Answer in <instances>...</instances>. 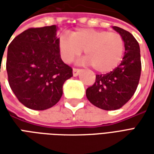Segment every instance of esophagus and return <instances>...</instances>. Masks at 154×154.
<instances>
[{"instance_id": "esophagus-1", "label": "esophagus", "mask_w": 154, "mask_h": 154, "mask_svg": "<svg viewBox=\"0 0 154 154\" xmlns=\"http://www.w3.org/2000/svg\"><path fill=\"white\" fill-rule=\"evenodd\" d=\"M82 69H77V68H73L72 69V73H73L74 77H77L78 76L79 74L81 73V72H82Z\"/></svg>"}]
</instances>
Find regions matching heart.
Instances as JSON below:
<instances>
[{"label": "heart", "instance_id": "b5f03b06", "mask_svg": "<svg viewBox=\"0 0 154 154\" xmlns=\"http://www.w3.org/2000/svg\"><path fill=\"white\" fill-rule=\"evenodd\" d=\"M62 59L70 63L84 50L85 63L99 72H110L117 67L125 51V43L118 33L93 29H79L71 36L62 35L58 40Z\"/></svg>", "mask_w": 154, "mask_h": 154}]
</instances>
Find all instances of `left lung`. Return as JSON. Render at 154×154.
I'll return each instance as SVG.
<instances>
[{"mask_svg":"<svg viewBox=\"0 0 154 154\" xmlns=\"http://www.w3.org/2000/svg\"><path fill=\"white\" fill-rule=\"evenodd\" d=\"M125 43L121 63L106 74L96 76V82L86 91V96L95 106L105 110L119 109L135 92L141 74L140 48L138 41L129 32L113 26Z\"/></svg>","mask_w":154,"mask_h":154,"instance_id":"obj_1","label":"left lung"}]
</instances>
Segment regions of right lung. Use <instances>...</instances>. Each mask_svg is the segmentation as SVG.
I'll list each match as a JSON object with an SVG mask.
<instances>
[{"label":"right lung","mask_w":154,"mask_h":154,"mask_svg":"<svg viewBox=\"0 0 154 154\" xmlns=\"http://www.w3.org/2000/svg\"><path fill=\"white\" fill-rule=\"evenodd\" d=\"M57 26L30 28L9 44L6 59L8 82L24 106L47 110L59 101L63 83L72 69L61 59Z\"/></svg>","instance_id":"obj_1"}]
</instances>
